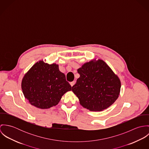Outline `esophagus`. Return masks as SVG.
I'll return each instance as SVG.
<instances>
[{
	"label": "esophagus",
	"instance_id": "esophagus-1",
	"mask_svg": "<svg viewBox=\"0 0 149 149\" xmlns=\"http://www.w3.org/2000/svg\"><path fill=\"white\" fill-rule=\"evenodd\" d=\"M75 83H76V82L74 81H72V82H71L70 83V85L72 86H73V85H74L75 84Z\"/></svg>",
	"mask_w": 149,
	"mask_h": 149
}]
</instances>
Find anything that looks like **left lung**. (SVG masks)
<instances>
[{
  "mask_svg": "<svg viewBox=\"0 0 149 149\" xmlns=\"http://www.w3.org/2000/svg\"><path fill=\"white\" fill-rule=\"evenodd\" d=\"M77 72L80 77L72 90L84 108L91 111H102L117 100L121 82L105 61L92 59L79 68Z\"/></svg>",
  "mask_w": 149,
  "mask_h": 149,
  "instance_id": "left-lung-1",
  "label": "left lung"
}]
</instances>
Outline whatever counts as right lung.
I'll use <instances>...</instances> for the list:
<instances>
[{
  "label": "right lung",
  "instance_id": "obj_1",
  "mask_svg": "<svg viewBox=\"0 0 149 149\" xmlns=\"http://www.w3.org/2000/svg\"><path fill=\"white\" fill-rule=\"evenodd\" d=\"M24 98L32 106L47 109L58 104L64 94L72 90L65 75L56 63L40 60L25 73L21 83Z\"/></svg>",
  "mask_w": 149,
  "mask_h": 149
}]
</instances>
